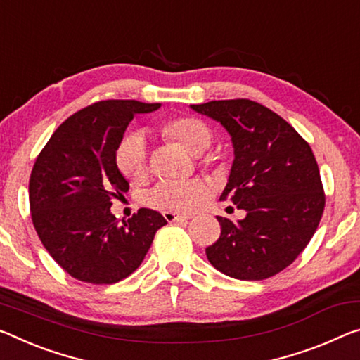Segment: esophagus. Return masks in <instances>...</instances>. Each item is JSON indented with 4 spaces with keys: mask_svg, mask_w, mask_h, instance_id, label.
<instances>
[{
    "mask_svg": "<svg viewBox=\"0 0 360 360\" xmlns=\"http://www.w3.org/2000/svg\"><path fill=\"white\" fill-rule=\"evenodd\" d=\"M163 216H165V219H167L168 222H187V219H189V216L174 214V213H171V211H165Z\"/></svg>",
    "mask_w": 360,
    "mask_h": 360,
    "instance_id": "34e87169",
    "label": "esophagus"
}]
</instances>
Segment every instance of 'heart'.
Segmentation results:
<instances>
[{
  "label": "heart",
  "mask_w": 360,
  "mask_h": 360,
  "mask_svg": "<svg viewBox=\"0 0 360 360\" xmlns=\"http://www.w3.org/2000/svg\"><path fill=\"white\" fill-rule=\"evenodd\" d=\"M163 139L174 142L191 153H198L205 167H213L216 157L205 153L213 134L207 123L191 115H176L165 118L157 127ZM115 165L124 179L133 184H141L149 176L147 149L141 134H129L120 142L115 152ZM211 187L200 178L189 181H163L147 193V203L150 207L171 213H192L200 203L208 198Z\"/></svg>",
  "instance_id": "b5f03b06"
}]
</instances>
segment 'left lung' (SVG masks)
<instances>
[{
    "label": "left lung",
    "mask_w": 360,
    "mask_h": 360,
    "mask_svg": "<svg viewBox=\"0 0 360 360\" xmlns=\"http://www.w3.org/2000/svg\"><path fill=\"white\" fill-rule=\"evenodd\" d=\"M229 131L233 158L222 200L247 211L216 216L218 240L205 250L216 269L238 281H264L298 258L317 231L325 192L316 157L292 124L250 99L191 105Z\"/></svg>",
    "instance_id": "1"
}]
</instances>
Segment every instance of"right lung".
<instances>
[{"instance_id": "add662e5", "label": "right lung", "mask_w": 360, "mask_h": 360, "mask_svg": "<svg viewBox=\"0 0 360 360\" xmlns=\"http://www.w3.org/2000/svg\"><path fill=\"white\" fill-rule=\"evenodd\" d=\"M160 104L108 99L68 117L54 131L33 165L28 198L39 240L77 281L108 285L131 276L146 258L167 219L141 208L120 222L113 198L129 184L115 165V152L136 113Z\"/></svg>"}]
</instances>
